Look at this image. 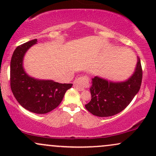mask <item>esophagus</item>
Returning a JSON list of instances; mask_svg holds the SVG:
<instances>
[{"label": "esophagus", "instance_id": "obj_1", "mask_svg": "<svg viewBox=\"0 0 156 156\" xmlns=\"http://www.w3.org/2000/svg\"><path fill=\"white\" fill-rule=\"evenodd\" d=\"M89 78L87 76H83L78 78L74 80L73 83V87L78 91L84 90L85 87H87L89 86Z\"/></svg>", "mask_w": 156, "mask_h": 156}]
</instances>
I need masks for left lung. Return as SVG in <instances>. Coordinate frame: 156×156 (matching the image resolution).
I'll return each instance as SVG.
<instances>
[{"mask_svg": "<svg viewBox=\"0 0 156 156\" xmlns=\"http://www.w3.org/2000/svg\"><path fill=\"white\" fill-rule=\"evenodd\" d=\"M141 80L142 69L139 57L133 74L126 80L114 82L95 76L89 89L92 99L85 105L86 108L97 117L115 115L124 110L139 92Z\"/></svg>", "mask_w": 156, "mask_h": 156, "instance_id": "1", "label": "left lung"}]
</instances>
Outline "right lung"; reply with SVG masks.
Returning <instances> with one entry per match:
<instances>
[{"label":"right lung","instance_id":"add662e5","mask_svg":"<svg viewBox=\"0 0 156 156\" xmlns=\"http://www.w3.org/2000/svg\"><path fill=\"white\" fill-rule=\"evenodd\" d=\"M37 42V39H33L15 50L10 64V85L14 96L23 108L42 114L56 108L73 84L36 79L27 74L23 68V58L27 51Z\"/></svg>","mask_w":156,"mask_h":156}]
</instances>
